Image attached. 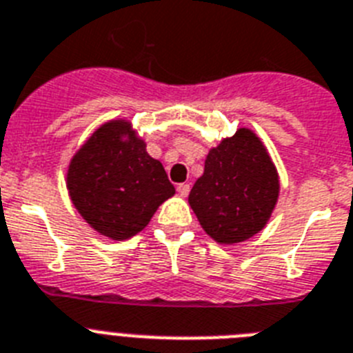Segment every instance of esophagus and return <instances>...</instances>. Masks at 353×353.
I'll return each instance as SVG.
<instances>
[{
  "instance_id": "esophagus-1",
  "label": "esophagus",
  "mask_w": 353,
  "mask_h": 353,
  "mask_svg": "<svg viewBox=\"0 0 353 353\" xmlns=\"http://www.w3.org/2000/svg\"><path fill=\"white\" fill-rule=\"evenodd\" d=\"M177 192H179L181 197H186V195L190 194V185H188V183H179V185H177Z\"/></svg>"
}]
</instances>
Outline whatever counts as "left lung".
I'll use <instances>...</instances> for the list:
<instances>
[{"instance_id":"left-lung-1","label":"left lung","mask_w":353,"mask_h":353,"mask_svg":"<svg viewBox=\"0 0 353 353\" xmlns=\"http://www.w3.org/2000/svg\"><path fill=\"white\" fill-rule=\"evenodd\" d=\"M278 190L276 168L262 141L241 129L210 150L188 203L213 241L235 244L265 226Z\"/></svg>"}]
</instances>
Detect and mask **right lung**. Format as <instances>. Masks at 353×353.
I'll use <instances>...</instances> for the list:
<instances>
[{"label":"right lung","instance_id":"right-lung-1","mask_svg":"<svg viewBox=\"0 0 353 353\" xmlns=\"http://www.w3.org/2000/svg\"><path fill=\"white\" fill-rule=\"evenodd\" d=\"M127 121L105 123L82 145L68 170L70 197L102 235L123 241L141 232L163 201L176 194L167 172L150 158Z\"/></svg>","mask_w":353,"mask_h":353}]
</instances>
